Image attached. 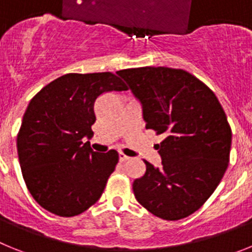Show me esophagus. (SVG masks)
<instances>
[{
  "label": "esophagus",
  "instance_id": "esophagus-1",
  "mask_svg": "<svg viewBox=\"0 0 252 252\" xmlns=\"http://www.w3.org/2000/svg\"><path fill=\"white\" fill-rule=\"evenodd\" d=\"M119 159H120V161L124 162V161H126V160L130 159V158H128L127 155H125L124 153H120V154H119Z\"/></svg>",
  "mask_w": 252,
  "mask_h": 252
}]
</instances>
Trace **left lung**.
<instances>
[{
    "instance_id": "obj_1",
    "label": "left lung",
    "mask_w": 252,
    "mask_h": 252,
    "mask_svg": "<svg viewBox=\"0 0 252 252\" xmlns=\"http://www.w3.org/2000/svg\"><path fill=\"white\" fill-rule=\"evenodd\" d=\"M142 103L146 128L165 139L158 144L161 166L144 160L133 194L149 212L178 221L201 208L223 178L232 132L212 90L183 69L142 66L120 70Z\"/></svg>"
}]
</instances>
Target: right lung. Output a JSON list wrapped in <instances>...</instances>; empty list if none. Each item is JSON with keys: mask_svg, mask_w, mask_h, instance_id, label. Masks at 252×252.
<instances>
[{"mask_svg": "<svg viewBox=\"0 0 252 252\" xmlns=\"http://www.w3.org/2000/svg\"><path fill=\"white\" fill-rule=\"evenodd\" d=\"M127 90L111 72L69 73L32 97L17 133V154L29 192L44 209L73 217L101 198L119 153H95L82 140L92 136L97 97Z\"/></svg>", "mask_w": 252, "mask_h": 252, "instance_id": "right-lung-1", "label": "right lung"}]
</instances>
